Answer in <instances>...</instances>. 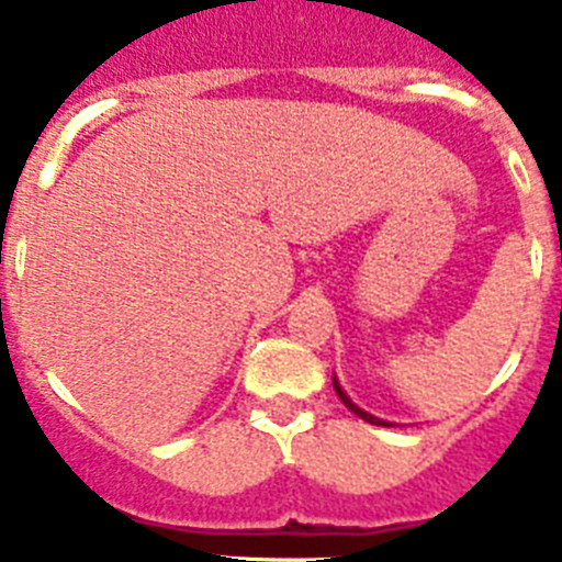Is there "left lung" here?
Here are the masks:
<instances>
[{"mask_svg": "<svg viewBox=\"0 0 562 562\" xmlns=\"http://www.w3.org/2000/svg\"><path fill=\"white\" fill-rule=\"evenodd\" d=\"M331 382H335V391H337V396H340V402H342V405H346V408L351 411V414H357V416H360V419L371 422V425H380V428H389L391 422H385V419H376V416H371V414H366V411H362V408H357L355 402H351L349 396H346V391L340 389V382H337V376H331Z\"/></svg>", "mask_w": 562, "mask_h": 562, "instance_id": "1", "label": "left lung"}]
</instances>
